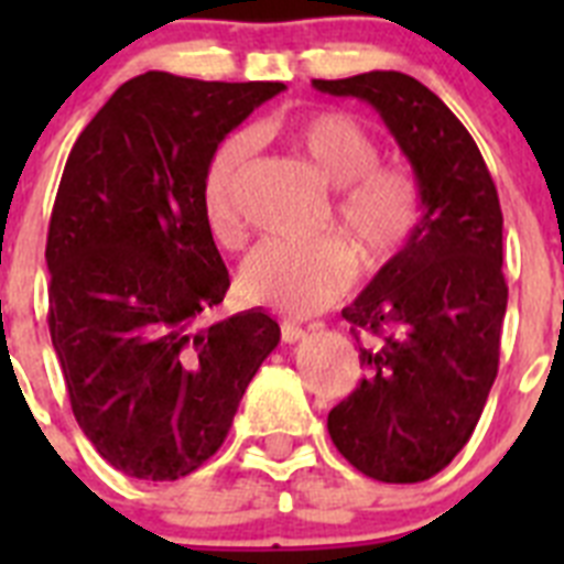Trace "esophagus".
<instances>
[{
	"mask_svg": "<svg viewBox=\"0 0 564 564\" xmlns=\"http://www.w3.org/2000/svg\"><path fill=\"white\" fill-rule=\"evenodd\" d=\"M299 338H305V330H302L296 322H282V341L296 344Z\"/></svg>",
	"mask_w": 564,
	"mask_h": 564,
	"instance_id": "obj_1",
	"label": "esophagus"
}]
</instances>
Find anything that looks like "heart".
<instances>
[{"instance_id": "1", "label": "heart", "mask_w": 564, "mask_h": 564, "mask_svg": "<svg viewBox=\"0 0 564 564\" xmlns=\"http://www.w3.org/2000/svg\"><path fill=\"white\" fill-rule=\"evenodd\" d=\"M276 134L291 143L313 172L338 188L333 226L367 271H378L406 246L421 217L417 188L406 172L378 163L370 132L341 112L299 115L279 123ZM248 161V138L226 134L203 172V214L223 246H239L237 181ZM356 262L338 239L265 242L246 259L239 285L251 302L291 316H311L333 305L350 288Z\"/></svg>"}]
</instances>
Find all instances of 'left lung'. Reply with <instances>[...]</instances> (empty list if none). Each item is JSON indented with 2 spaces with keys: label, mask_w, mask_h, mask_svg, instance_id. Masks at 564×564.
Here are the masks:
<instances>
[{
  "label": "left lung",
  "mask_w": 564,
  "mask_h": 564,
  "mask_svg": "<svg viewBox=\"0 0 564 564\" xmlns=\"http://www.w3.org/2000/svg\"><path fill=\"white\" fill-rule=\"evenodd\" d=\"M313 87L370 104L421 194L406 246L341 311L372 341L358 347L364 378L327 432L372 480H430L468 443L497 378L508 305L500 197L475 138L417 78L372 69Z\"/></svg>",
  "instance_id": "1"
}]
</instances>
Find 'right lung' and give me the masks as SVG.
I'll use <instances>...</instances> for the list:
<instances>
[{
    "label": "right lung",
    "mask_w": 564,
    "mask_h": 564,
    "mask_svg": "<svg viewBox=\"0 0 564 564\" xmlns=\"http://www.w3.org/2000/svg\"><path fill=\"white\" fill-rule=\"evenodd\" d=\"M282 89L143 73L69 152L44 251L50 338L78 426L123 475L200 468L279 344L259 307L206 322L231 279L203 214V172Z\"/></svg>",
    "instance_id": "add662e5"
}]
</instances>
